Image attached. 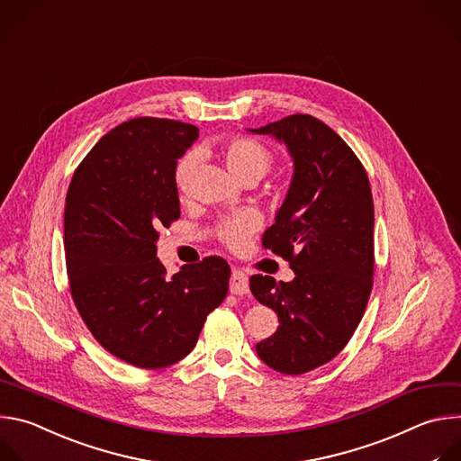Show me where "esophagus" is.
<instances>
[{"instance_id":"34e87169","label":"esophagus","mask_w":461,"mask_h":461,"mask_svg":"<svg viewBox=\"0 0 461 461\" xmlns=\"http://www.w3.org/2000/svg\"><path fill=\"white\" fill-rule=\"evenodd\" d=\"M230 293L236 296L247 294L249 293V276L240 270V268H232L230 274Z\"/></svg>"}]
</instances>
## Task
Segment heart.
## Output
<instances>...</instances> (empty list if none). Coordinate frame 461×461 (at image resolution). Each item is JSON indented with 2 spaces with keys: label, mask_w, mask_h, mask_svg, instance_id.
Segmentation results:
<instances>
[{
  "label": "heart",
  "mask_w": 461,
  "mask_h": 461,
  "mask_svg": "<svg viewBox=\"0 0 461 461\" xmlns=\"http://www.w3.org/2000/svg\"><path fill=\"white\" fill-rule=\"evenodd\" d=\"M223 158L230 168V172L240 177L241 181L247 179H261L274 163L272 154L258 141L249 138H232L223 147ZM198 156L187 154L179 159L174 170V183L176 191L181 198H185L191 191L193 174L198 167ZM261 225V220L256 212H240L232 218H227L218 227V238L229 247V249H241L247 241V238L256 232Z\"/></svg>",
  "instance_id": "obj_1"
}]
</instances>
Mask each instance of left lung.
I'll use <instances>...</instances> for the list:
<instances>
[{"label": "left lung", "instance_id": "8db88e82", "mask_svg": "<svg viewBox=\"0 0 461 461\" xmlns=\"http://www.w3.org/2000/svg\"><path fill=\"white\" fill-rule=\"evenodd\" d=\"M249 132L284 143L294 163L263 245L284 256L296 276L276 284L256 274L250 293L280 321L256 343L259 359L296 376L338 356L365 312L375 272L373 194L356 154L323 122L293 114Z\"/></svg>", "mask_w": 461, "mask_h": 461}]
</instances>
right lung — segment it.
Returning a JSON list of instances; mask_svg holds the SVG:
<instances>
[{"label":"right lung","mask_w":461,"mask_h":461,"mask_svg":"<svg viewBox=\"0 0 461 461\" xmlns=\"http://www.w3.org/2000/svg\"><path fill=\"white\" fill-rule=\"evenodd\" d=\"M198 140L189 123L134 118L107 132L76 168L65 202L72 300L102 347L140 369L185 357L225 300L221 258L167 276L158 230L179 218L177 159Z\"/></svg>","instance_id":"right-lung-1"}]
</instances>
